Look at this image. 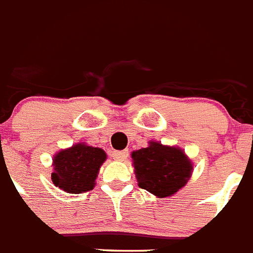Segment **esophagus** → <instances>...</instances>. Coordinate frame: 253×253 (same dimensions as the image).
I'll use <instances>...</instances> for the list:
<instances>
[{
	"instance_id": "esophagus-1",
	"label": "esophagus",
	"mask_w": 253,
	"mask_h": 253,
	"mask_svg": "<svg viewBox=\"0 0 253 253\" xmlns=\"http://www.w3.org/2000/svg\"><path fill=\"white\" fill-rule=\"evenodd\" d=\"M112 157H113L114 160H118V162H125V160L127 159V157H128V151L127 150L113 151Z\"/></svg>"
}]
</instances>
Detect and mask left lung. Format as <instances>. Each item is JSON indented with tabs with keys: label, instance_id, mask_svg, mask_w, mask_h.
<instances>
[{
	"label": "left lung",
	"instance_id": "left-lung-1",
	"mask_svg": "<svg viewBox=\"0 0 253 253\" xmlns=\"http://www.w3.org/2000/svg\"><path fill=\"white\" fill-rule=\"evenodd\" d=\"M131 158L140 187L159 199L173 196L192 175V162L178 146L151 140L146 148L132 151Z\"/></svg>",
	"mask_w": 253,
	"mask_h": 253
}]
</instances>
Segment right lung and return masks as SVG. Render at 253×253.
I'll use <instances>...</instances> for the list:
<instances>
[{"instance_id":"right-lung-1","label":"right lung","mask_w":253,"mask_h":253,"mask_svg":"<svg viewBox=\"0 0 253 253\" xmlns=\"http://www.w3.org/2000/svg\"><path fill=\"white\" fill-rule=\"evenodd\" d=\"M105 159L107 154L103 149L78 142L54 154L50 178L56 187L67 193L86 192L95 187Z\"/></svg>"}]
</instances>
